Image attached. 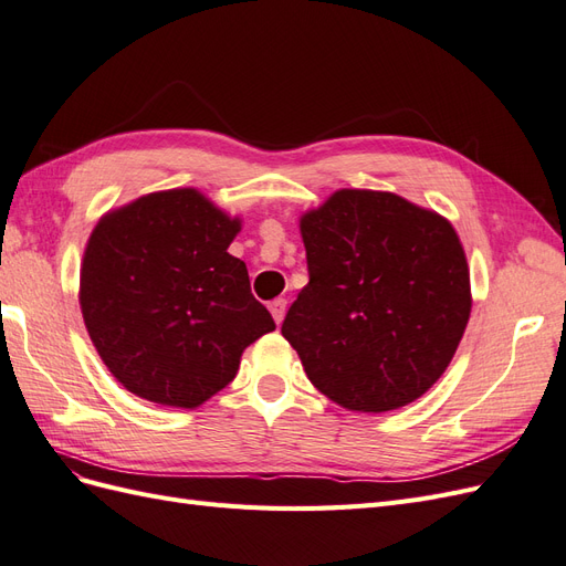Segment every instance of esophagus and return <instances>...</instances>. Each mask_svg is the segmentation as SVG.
I'll list each match as a JSON object with an SVG mask.
<instances>
[{"instance_id":"34e87169","label":"esophagus","mask_w":566,"mask_h":566,"mask_svg":"<svg viewBox=\"0 0 566 566\" xmlns=\"http://www.w3.org/2000/svg\"><path fill=\"white\" fill-rule=\"evenodd\" d=\"M285 306H287V302H285L283 297H276V300H271V302H269V312H271L273 321H276L279 325L283 323V316H285Z\"/></svg>"}]
</instances>
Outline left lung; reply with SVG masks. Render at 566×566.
Masks as SVG:
<instances>
[{
    "mask_svg": "<svg viewBox=\"0 0 566 566\" xmlns=\"http://www.w3.org/2000/svg\"><path fill=\"white\" fill-rule=\"evenodd\" d=\"M300 231L310 283L281 333L306 378L361 413L422 397L449 368L472 310L455 229L397 193L342 188Z\"/></svg>",
    "mask_w": 566,
    "mask_h": 566,
    "instance_id": "1",
    "label": "left lung"
}]
</instances>
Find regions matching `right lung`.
<instances>
[{
    "label": "right lung",
    "instance_id": "right-lung-1",
    "mask_svg": "<svg viewBox=\"0 0 566 566\" xmlns=\"http://www.w3.org/2000/svg\"><path fill=\"white\" fill-rule=\"evenodd\" d=\"M241 219L196 188L148 193L101 217L80 271L87 333L113 378L146 401L196 408L241 354L276 331L229 254Z\"/></svg>",
    "mask_w": 566,
    "mask_h": 566
}]
</instances>
